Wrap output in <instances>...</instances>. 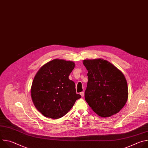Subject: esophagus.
<instances>
[{
	"mask_svg": "<svg viewBox=\"0 0 148 148\" xmlns=\"http://www.w3.org/2000/svg\"><path fill=\"white\" fill-rule=\"evenodd\" d=\"M80 95H81L82 97H83L84 96V92H81L80 93Z\"/></svg>",
	"mask_w": 148,
	"mask_h": 148,
	"instance_id": "obj_1",
	"label": "esophagus"
}]
</instances>
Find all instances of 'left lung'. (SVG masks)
I'll return each instance as SVG.
<instances>
[{
    "mask_svg": "<svg viewBox=\"0 0 148 148\" xmlns=\"http://www.w3.org/2000/svg\"><path fill=\"white\" fill-rule=\"evenodd\" d=\"M83 64L88 71L85 99L89 106L101 117L117 114L128 98L123 74L111 62L101 58L84 60Z\"/></svg>",
    "mask_w": 148,
    "mask_h": 148,
    "instance_id": "left-lung-1",
    "label": "left lung"
}]
</instances>
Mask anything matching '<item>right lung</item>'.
<instances>
[{
    "instance_id": "add662e5",
    "label": "right lung",
    "mask_w": 148,
    "mask_h": 148,
    "mask_svg": "<svg viewBox=\"0 0 148 148\" xmlns=\"http://www.w3.org/2000/svg\"><path fill=\"white\" fill-rule=\"evenodd\" d=\"M71 61L54 59L36 73L31 96L36 109L45 116L58 119L64 116L81 96L76 93L74 81L69 76L74 69Z\"/></svg>"
}]
</instances>
